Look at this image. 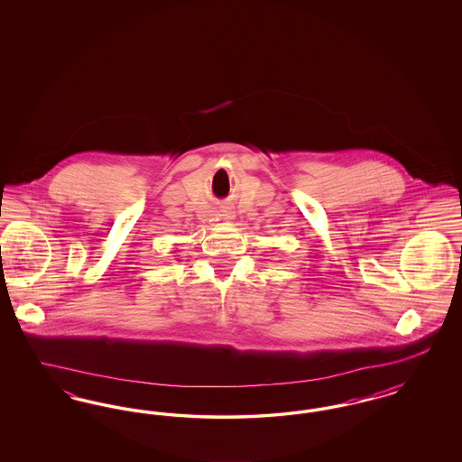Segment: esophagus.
<instances>
[{"instance_id": "obj_1", "label": "esophagus", "mask_w": 462, "mask_h": 462, "mask_svg": "<svg viewBox=\"0 0 462 462\" xmlns=\"http://www.w3.org/2000/svg\"><path fill=\"white\" fill-rule=\"evenodd\" d=\"M221 217H223V220H232V218H234V215L228 213V211H225Z\"/></svg>"}]
</instances>
